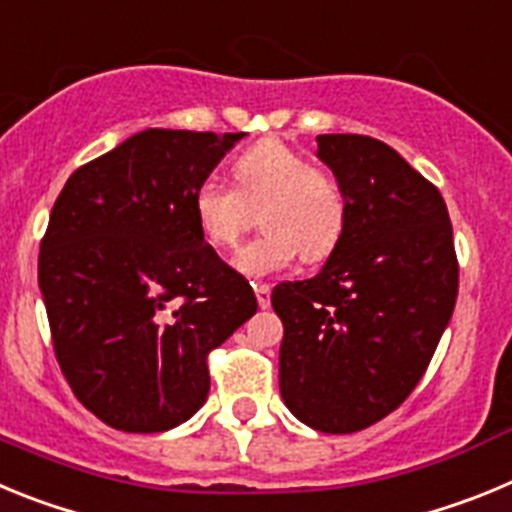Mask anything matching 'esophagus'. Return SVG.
Masks as SVG:
<instances>
[{"mask_svg":"<svg viewBox=\"0 0 512 512\" xmlns=\"http://www.w3.org/2000/svg\"><path fill=\"white\" fill-rule=\"evenodd\" d=\"M253 289H256V300H259V307H269L271 305V287L269 284H253Z\"/></svg>","mask_w":512,"mask_h":512,"instance_id":"1","label":"esophagus"}]
</instances>
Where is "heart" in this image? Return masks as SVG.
Segmentation results:
<instances>
[{
    "label": "heart",
    "mask_w": 512,
    "mask_h": 512,
    "mask_svg": "<svg viewBox=\"0 0 512 512\" xmlns=\"http://www.w3.org/2000/svg\"><path fill=\"white\" fill-rule=\"evenodd\" d=\"M233 187L202 182L192 194V215L202 241L215 251H233L256 212L264 233L248 243L235 266L253 279L287 269L302 253L323 261L336 251L348 225V200L330 171L282 140L266 138L235 158Z\"/></svg>",
    "instance_id": "obj_1"
}]
</instances>
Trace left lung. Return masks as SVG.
Masks as SVG:
<instances>
[{
	"label": "left lung",
	"instance_id": "left-lung-1",
	"mask_svg": "<svg viewBox=\"0 0 512 512\" xmlns=\"http://www.w3.org/2000/svg\"><path fill=\"white\" fill-rule=\"evenodd\" d=\"M346 192L348 225L320 274L271 292L282 318L279 390L297 420L354 433L415 390L459 292L441 192L387 143L318 135Z\"/></svg>",
	"mask_w": 512,
	"mask_h": 512
}]
</instances>
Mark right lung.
<instances>
[{
    "label": "right lung",
    "mask_w": 512,
    "mask_h": 512,
    "mask_svg": "<svg viewBox=\"0 0 512 512\" xmlns=\"http://www.w3.org/2000/svg\"><path fill=\"white\" fill-rule=\"evenodd\" d=\"M246 133L148 128L69 176L40 241L38 284L74 395L125 433L205 405L207 356L251 318V284L202 241L194 189Z\"/></svg>",
    "instance_id": "1"
}]
</instances>
